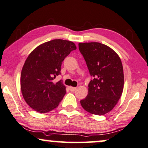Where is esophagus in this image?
<instances>
[{"label": "esophagus", "mask_w": 148, "mask_h": 148, "mask_svg": "<svg viewBox=\"0 0 148 148\" xmlns=\"http://www.w3.org/2000/svg\"><path fill=\"white\" fill-rule=\"evenodd\" d=\"M69 89L70 91L71 92H74L75 90L77 89V87H69Z\"/></svg>", "instance_id": "obj_1"}]
</instances>
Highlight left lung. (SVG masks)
Segmentation results:
<instances>
[{
  "mask_svg": "<svg viewBox=\"0 0 148 148\" xmlns=\"http://www.w3.org/2000/svg\"><path fill=\"white\" fill-rule=\"evenodd\" d=\"M79 49L93 77L81 104L88 112L104 115L112 110L123 91L122 61L113 49L101 43H79Z\"/></svg>",
  "mask_w": 148,
  "mask_h": 148,
  "instance_id": "8db88e82",
  "label": "left lung"
}]
</instances>
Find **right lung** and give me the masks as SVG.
<instances>
[{
	"label": "right lung",
	"instance_id": "1",
	"mask_svg": "<svg viewBox=\"0 0 148 148\" xmlns=\"http://www.w3.org/2000/svg\"><path fill=\"white\" fill-rule=\"evenodd\" d=\"M73 42L53 40L40 45L31 52L22 67L21 91L26 103L36 112L53 110L65 95L62 81H53L61 74V63L76 49Z\"/></svg>",
	"mask_w": 148,
	"mask_h": 148
}]
</instances>
